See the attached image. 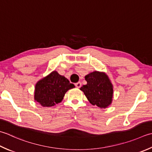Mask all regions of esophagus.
Segmentation results:
<instances>
[{
    "mask_svg": "<svg viewBox=\"0 0 152 152\" xmlns=\"http://www.w3.org/2000/svg\"><path fill=\"white\" fill-rule=\"evenodd\" d=\"M75 86H76V87L77 88H80V87H81V86H82L81 82H78L76 83V84H75Z\"/></svg>",
    "mask_w": 152,
    "mask_h": 152,
    "instance_id": "esophagus-1",
    "label": "esophagus"
}]
</instances>
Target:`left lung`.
Returning <instances> with one entry per match:
<instances>
[{
    "label": "left lung",
    "mask_w": 152,
    "mask_h": 152,
    "mask_svg": "<svg viewBox=\"0 0 152 152\" xmlns=\"http://www.w3.org/2000/svg\"><path fill=\"white\" fill-rule=\"evenodd\" d=\"M87 84L82 86L80 90L84 92L89 102L99 108H106L112 102V84L105 73L97 71L85 76Z\"/></svg>",
    "instance_id": "obj_1"
}]
</instances>
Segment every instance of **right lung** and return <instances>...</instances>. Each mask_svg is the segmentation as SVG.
<instances>
[{"label": "right lung", "mask_w": 152, "mask_h": 152, "mask_svg": "<svg viewBox=\"0 0 152 152\" xmlns=\"http://www.w3.org/2000/svg\"><path fill=\"white\" fill-rule=\"evenodd\" d=\"M75 86L56 71L39 81L35 85L34 98L43 107H51L61 102L64 94Z\"/></svg>", "instance_id": "right-lung-1"}]
</instances>
